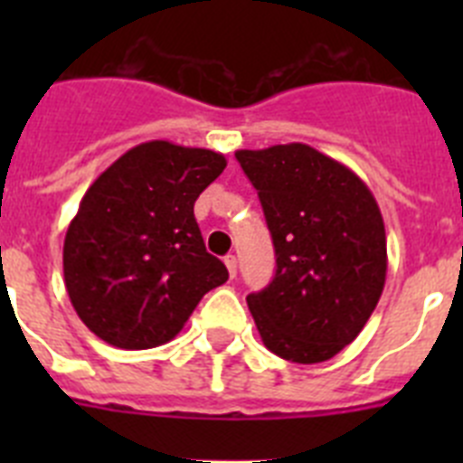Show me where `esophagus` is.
Listing matches in <instances>:
<instances>
[{"instance_id": "1", "label": "esophagus", "mask_w": 463, "mask_h": 463, "mask_svg": "<svg viewBox=\"0 0 463 463\" xmlns=\"http://www.w3.org/2000/svg\"><path fill=\"white\" fill-rule=\"evenodd\" d=\"M224 267H227L229 276L236 278V257H234V255H227V257H224Z\"/></svg>"}]
</instances>
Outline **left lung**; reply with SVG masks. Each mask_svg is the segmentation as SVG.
Wrapping results in <instances>:
<instances>
[{
	"instance_id": "left-lung-1",
	"label": "left lung",
	"mask_w": 463,
	"mask_h": 463,
	"mask_svg": "<svg viewBox=\"0 0 463 463\" xmlns=\"http://www.w3.org/2000/svg\"><path fill=\"white\" fill-rule=\"evenodd\" d=\"M267 215L276 276L248 294L264 345L294 364L336 357L359 336L387 276L383 213L366 183L306 143L236 150Z\"/></svg>"
}]
</instances>
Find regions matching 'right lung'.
Listing matches in <instances>:
<instances>
[{
  "instance_id": "obj_1",
  "label": "right lung",
  "mask_w": 463,
  "mask_h": 463,
  "mask_svg": "<svg viewBox=\"0 0 463 463\" xmlns=\"http://www.w3.org/2000/svg\"><path fill=\"white\" fill-rule=\"evenodd\" d=\"M224 155L138 143L88 187L64 236V285L83 325L109 345L169 343L227 267L206 252L194 202Z\"/></svg>"
}]
</instances>
